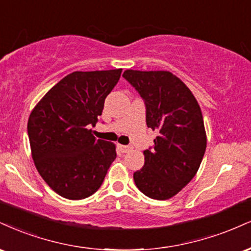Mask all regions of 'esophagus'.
Instances as JSON below:
<instances>
[{"label":"esophagus","instance_id":"34e87169","mask_svg":"<svg viewBox=\"0 0 251 251\" xmlns=\"http://www.w3.org/2000/svg\"><path fill=\"white\" fill-rule=\"evenodd\" d=\"M118 149L122 153H127L129 151H132L131 146H126V145H118Z\"/></svg>","mask_w":251,"mask_h":251}]
</instances>
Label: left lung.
<instances>
[{
  "label": "left lung",
  "instance_id": "1",
  "mask_svg": "<svg viewBox=\"0 0 251 251\" xmlns=\"http://www.w3.org/2000/svg\"><path fill=\"white\" fill-rule=\"evenodd\" d=\"M124 78L146 104V123L158 131L154 149L144 152L145 165L133 174L139 191L168 200L191 182L207 147L200 105L191 90L170 71L126 70Z\"/></svg>",
  "mask_w": 251,
  "mask_h": 251
}]
</instances>
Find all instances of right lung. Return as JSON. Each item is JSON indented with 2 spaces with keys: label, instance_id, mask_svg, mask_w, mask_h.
I'll list each match as a JSON object with an SVG mask.
<instances>
[{
  "label": "right lung",
  "instance_id": "1",
  "mask_svg": "<svg viewBox=\"0 0 251 251\" xmlns=\"http://www.w3.org/2000/svg\"><path fill=\"white\" fill-rule=\"evenodd\" d=\"M122 69L75 71L60 79L32 108L28 119L31 155L52 191L69 200L91 196L116 159V145L96 139L90 126Z\"/></svg>",
  "mask_w": 251,
  "mask_h": 251
}]
</instances>
